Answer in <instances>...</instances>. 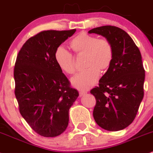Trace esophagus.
Returning a JSON list of instances; mask_svg holds the SVG:
<instances>
[{
	"instance_id": "34e87169",
	"label": "esophagus",
	"mask_w": 153,
	"mask_h": 153,
	"mask_svg": "<svg viewBox=\"0 0 153 153\" xmlns=\"http://www.w3.org/2000/svg\"><path fill=\"white\" fill-rule=\"evenodd\" d=\"M85 94H87V91H79V96L82 97L83 95H84Z\"/></svg>"
}]
</instances>
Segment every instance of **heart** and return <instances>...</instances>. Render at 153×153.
Here are the masks:
<instances>
[{
  "instance_id": "1",
  "label": "heart",
  "mask_w": 153,
  "mask_h": 153,
  "mask_svg": "<svg viewBox=\"0 0 153 153\" xmlns=\"http://www.w3.org/2000/svg\"><path fill=\"white\" fill-rule=\"evenodd\" d=\"M70 48L76 54H85V66L88 68L71 79V84L80 90H87L94 85L99 79V71L105 72L113 59V48L107 39H98L87 33H79L69 42ZM54 58L63 72L73 74L75 61L71 53L64 48L56 50Z\"/></svg>"
}]
</instances>
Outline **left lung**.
Returning a JSON list of instances; mask_svg holds the SVG:
<instances>
[{
  "instance_id": "obj_1",
  "label": "left lung",
  "mask_w": 153,
  "mask_h": 153,
  "mask_svg": "<svg viewBox=\"0 0 153 153\" xmlns=\"http://www.w3.org/2000/svg\"><path fill=\"white\" fill-rule=\"evenodd\" d=\"M88 33L105 37L113 48L112 64L99 87L90 91L96 99L94 120L106 130H123L133 122L144 96L140 51L129 34L118 27L103 26Z\"/></svg>"
}]
</instances>
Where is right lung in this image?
<instances>
[{
    "label": "right lung",
    "mask_w": 153,
    "mask_h": 153,
    "mask_svg": "<svg viewBox=\"0 0 153 153\" xmlns=\"http://www.w3.org/2000/svg\"><path fill=\"white\" fill-rule=\"evenodd\" d=\"M76 29L44 30L23 45L14 67L15 95L21 114L43 137H56L69 124V110L79 97L54 58L56 50Z\"/></svg>",
    "instance_id": "add662e5"
}]
</instances>
